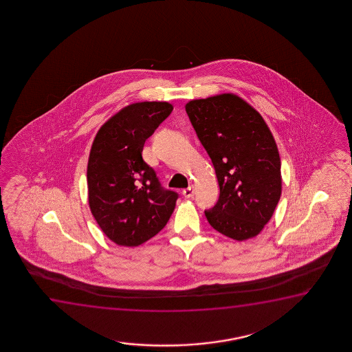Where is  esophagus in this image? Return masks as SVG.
<instances>
[{"mask_svg":"<svg viewBox=\"0 0 352 352\" xmlns=\"http://www.w3.org/2000/svg\"><path fill=\"white\" fill-rule=\"evenodd\" d=\"M195 191H196V188H195L193 185L188 186V188H185V190L183 191L184 197H192L193 195H195Z\"/></svg>","mask_w":352,"mask_h":352,"instance_id":"obj_1","label":"esophagus"}]
</instances>
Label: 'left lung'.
Wrapping results in <instances>:
<instances>
[{
    "label": "left lung",
    "mask_w": 352,
    "mask_h": 352,
    "mask_svg": "<svg viewBox=\"0 0 352 352\" xmlns=\"http://www.w3.org/2000/svg\"><path fill=\"white\" fill-rule=\"evenodd\" d=\"M188 119L212 159L220 196L206 210L210 226L243 241L257 236L281 196L274 137L254 107L234 94L188 102Z\"/></svg>",
    "instance_id": "obj_1"
}]
</instances>
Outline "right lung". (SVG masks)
<instances>
[{
	"mask_svg": "<svg viewBox=\"0 0 352 352\" xmlns=\"http://www.w3.org/2000/svg\"><path fill=\"white\" fill-rule=\"evenodd\" d=\"M173 111L168 102H137L101 126L87 161L89 207L118 245L138 246L168 222L178 193L161 188L145 164V140Z\"/></svg>",
	"mask_w": 352,
	"mask_h": 352,
	"instance_id": "obj_1",
	"label": "right lung"
}]
</instances>
